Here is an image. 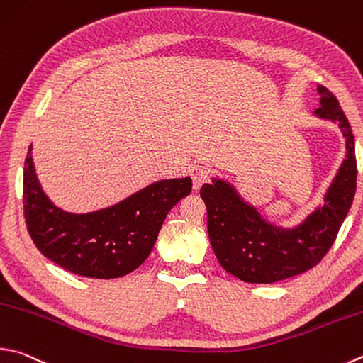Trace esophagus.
Returning a JSON list of instances; mask_svg holds the SVG:
<instances>
[{
	"instance_id": "esophagus-1",
	"label": "esophagus",
	"mask_w": 363,
	"mask_h": 363,
	"mask_svg": "<svg viewBox=\"0 0 363 363\" xmlns=\"http://www.w3.org/2000/svg\"><path fill=\"white\" fill-rule=\"evenodd\" d=\"M190 176H192L194 181V189L199 190L203 184L208 181L209 169L206 167H203V164H194L192 169H190Z\"/></svg>"
}]
</instances>
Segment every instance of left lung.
<instances>
[{"instance_id": "8db88e82", "label": "left lung", "mask_w": 363, "mask_h": 363, "mask_svg": "<svg viewBox=\"0 0 363 363\" xmlns=\"http://www.w3.org/2000/svg\"><path fill=\"white\" fill-rule=\"evenodd\" d=\"M320 108L314 116L337 123L346 141V154L319 204L298 225L269 222L247 203L232 184L213 177L200 195L208 209V235L222 268L250 284H272L311 269L332 247L355 194L357 163L354 135L340 103L318 85Z\"/></svg>"}]
</instances>
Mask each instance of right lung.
I'll list each match as a JSON object with an SVG mask.
<instances>
[{
	"instance_id": "add662e5",
	"label": "right lung",
	"mask_w": 363,
	"mask_h": 363,
	"mask_svg": "<svg viewBox=\"0 0 363 363\" xmlns=\"http://www.w3.org/2000/svg\"><path fill=\"white\" fill-rule=\"evenodd\" d=\"M30 144L23 168V213L44 257L85 278L113 279L147 259L169 209L192 190V179H162L113 206L76 214L55 206L38 181Z\"/></svg>"
}]
</instances>
